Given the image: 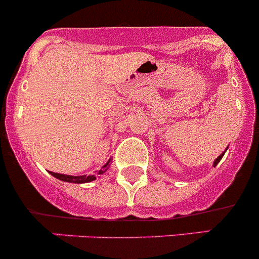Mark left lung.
Wrapping results in <instances>:
<instances>
[{
    "label": "left lung",
    "mask_w": 259,
    "mask_h": 259,
    "mask_svg": "<svg viewBox=\"0 0 259 259\" xmlns=\"http://www.w3.org/2000/svg\"><path fill=\"white\" fill-rule=\"evenodd\" d=\"M226 150H228V149H226ZM226 150H225V151H226ZM225 151H224L223 154L220 155V156H218V157H216V160H215V161H213V166H216V165L219 164V161H220V160L223 159V156H224V154H225Z\"/></svg>",
    "instance_id": "left-lung-1"
}]
</instances>
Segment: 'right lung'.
<instances>
[{
	"mask_svg": "<svg viewBox=\"0 0 259 259\" xmlns=\"http://www.w3.org/2000/svg\"><path fill=\"white\" fill-rule=\"evenodd\" d=\"M112 159L108 160L104 165L102 166L100 170H97V174H91V176H67V174H60V173H53V171H49L54 178L60 179V181L63 182H68V183H77V184H82V183H89V182H93L97 179L98 176L100 174H104L105 171L109 169V165Z\"/></svg>",
	"mask_w": 259,
	"mask_h": 259,
	"instance_id": "1",
	"label": "right lung"
}]
</instances>
